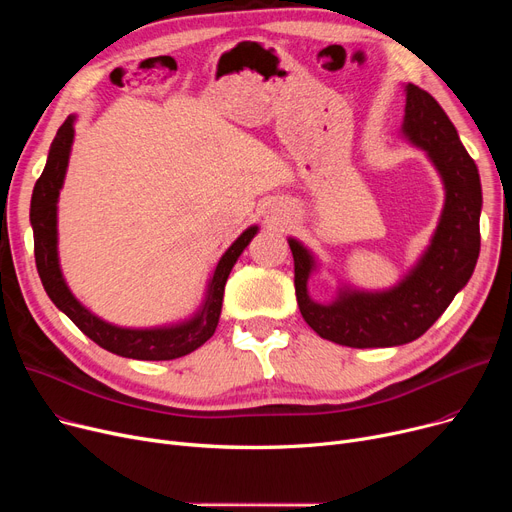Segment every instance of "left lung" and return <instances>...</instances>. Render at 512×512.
<instances>
[{
  "instance_id": "left-lung-1",
  "label": "left lung",
  "mask_w": 512,
  "mask_h": 512,
  "mask_svg": "<svg viewBox=\"0 0 512 512\" xmlns=\"http://www.w3.org/2000/svg\"><path fill=\"white\" fill-rule=\"evenodd\" d=\"M402 130L432 157L446 186V203L432 245L405 280L386 292L348 290L332 305H317L307 294L313 257L297 240H288L303 319L321 338L342 346L378 348L417 340L469 282L479 257L481 182L454 124L432 95L407 85Z\"/></svg>"
}]
</instances>
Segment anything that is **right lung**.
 Here are the masks:
<instances>
[{"label": "right lung", "instance_id": "right-lung-1", "mask_svg": "<svg viewBox=\"0 0 512 512\" xmlns=\"http://www.w3.org/2000/svg\"><path fill=\"white\" fill-rule=\"evenodd\" d=\"M74 118L68 116L60 126L56 139L51 143L47 164L43 174L39 176L33 199H31V224L35 236V263L37 272L43 282L47 297L53 301L60 311H64L74 326L89 336L95 344L110 353H116L126 359H139V361H170L184 357L188 353L197 351L201 344H205L215 328H218V319L222 313V299H224V286L232 272V267L240 253L257 234V228L251 226L242 232L234 245L224 253L218 267H215L213 278L209 282L207 299L203 309L197 317H193L186 324L174 328H157V330H128L116 328L112 324H105L103 319L95 317L80 305L72 292L68 290L60 263H58V232H56V215H58V195L64 182L70 145L74 139Z\"/></svg>", "mask_w": 512, "mask_h": 512}]
</instances>
